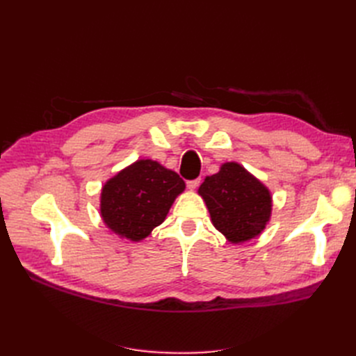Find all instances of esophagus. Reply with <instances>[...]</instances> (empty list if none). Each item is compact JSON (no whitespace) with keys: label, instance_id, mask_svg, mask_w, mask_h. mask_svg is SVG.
Instances as JSON below:
<instances>
[{"label":"esophagus","instance_id":"esophagus-1","mask_svg":"<svg viewBox=\"0 0 356 356\" xmlns=\"http://www.w3.org/2000/svg\"><path fill=\"white\" fill-rule=\"evenodd\" d=\"M199 184H200V178L187 181V187H188V190H196V188L199 187Z\"/></svg>","mask_w":356,"mask_h":356}]
</instances>
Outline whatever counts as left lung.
I'll use <instances>...</instances> for the list:
<instances>
[{
	"mask_svg": "<svg viewBox=\"0 0 356 356\" xmlns=\"http://www.w3.org/2000/svg\"><path fill=\"white\" fill-rule=\"evenodd\" d=\"M213 227L234 245L258 238L270 221L273 199L263 182L236 161H225L197 190Z\"/></svg>",
	"mask_w": 356,
	"mask_h": 356,
	"instance_id": "8db88e82",
	"label": "left lung"
}]
</instances>
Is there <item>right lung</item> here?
Here are the masks:
<instances>
[{"label": "right lung", "mask_w": 356, "mask_h": 356, "mask_svg": "<svg viewBox=\"0 0 356 356\" xmlns=\"http://www.w3.org/2000/svg\"><path fill=\"white\" fill-rule=\"evenodd\" d=\"M186 190L177 172L152 159H139L105 181L99 212L106 229L120 239L141 242L166 220Z\"/></svg>", "instance_id": "1"}]
</instances>
